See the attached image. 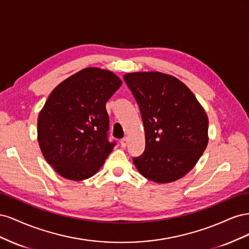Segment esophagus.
I'll use <instances>...</instances> for the list:
<instances>
[{
  "label": "esophagus",
  "instance_id": "esophagus-1",
  "mask_svg": "<svg viewBox=\"0 0 249 249\" xmlns=\"http://www.w3.org/2000/svg\"><path fill=\"white\" fill-rule=\"evenodd\" d=\"M127 142H129V139H127V137H124V138L120 140V145H122V147H125L126 144H127Z\"/></svg>",
  "mask_w": 249,
  "mask_h": 249
}]
</instances>
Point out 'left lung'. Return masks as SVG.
Listing matches in <instances>:
<instances>
[{"label": "left lung", "instance_id": "left-lung-1", "mask_svg": "<svg viewBox=\"0 0 249 249\" xmlns=\"http://www.w3.org/2000/svg\"><path fill=\"white\" fill-rule=\"evenodd\" d=\"M124 80L136 100L145 149L133 163L141 176L166 184L183 178L208 145L209 119L182 81L159 71L129 72Z\"/></svg>", "mask_w": 249, "mask_h": 249}]
</instances>
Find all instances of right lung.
<instances>
[{"label": "right lung", "instance_id": "right-lung-1", "mask_svg": "<svg viewBox=\"0 0 249 249\" xmlns=\"http://www.w3.org/2000/svg\"><path fill=\"white\" fill-rule=\"evenodd\" d=\"M122 84L110 71L87 67L51 92L37 120V139L58 175L83 180L102 167L115 145L108 140L106 103Z\"/></svg>", "mask_w": 249, "mask_h": 249}]
</instances>
